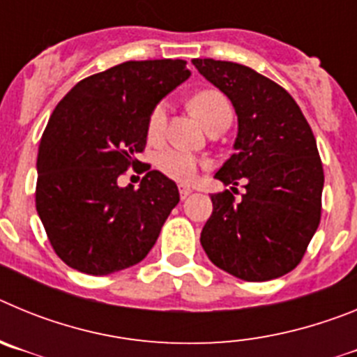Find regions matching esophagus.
Wrapping results in <instances>:
<instances>
[{
  "mask_svg": "<svg viewBox=\"0 0 357 357\" xmlns=\"http://www.w3.org/2000/svg\"><path fill=\"white\" fill-rule=\"evenodd\" d=\"M178 193H181V198L184 200V198H188L191 195V188L185 184H178Z\"/></svg>",
  "mask_w": 357,
  "mask_h": 357,
  "instance_id": "esophagus-1",
  "label": "esophagus"
}]
</instances>
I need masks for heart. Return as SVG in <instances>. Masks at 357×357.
<instances>
[{"mask_svg":"<svg viewBox=\"0 0 357 357\" xmlns=\"http://www.w3.org/2000/svg\"><path fill=\"white\" fill-rule=\"evenodd\" d=\"M191 105H193L195 114L206 127H211L218 119L227 118V116L232 118L229 100L218 91H202L193 98ZM166 121H168V105L162 102L151 110L148 118V137L151 141L162 137ZM155 162L160 173L176 182H191L200 169V160L191 151L181 150V148H166L157 155Z\"/></svg>","mask_w":357,"mask_h":357,"instance_id":"obj_1","label":"heart"}]
</instances>
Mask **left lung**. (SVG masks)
<instances>
[{
    "instance_id": "left-lung-1",
    "label": "left lung",
    "mask_w": 357,
    "mask_h": 357,
    "mask_svg": "<svg viewBox=\"0 0 357 357\" xmlns=\"http://www.w3.org/2000/svg\"><path fill=\"white\" fill-rule=\"evenodd\" d=\"M193 64L238 114L236 151L214 176L225 185L245 182L239 200L229 189L211 197L202 247L238 279L286 275L302 261L320 223L324 168L313 130L291 94L254 69L214 59Z\"/></svg>"
}]
</instances>
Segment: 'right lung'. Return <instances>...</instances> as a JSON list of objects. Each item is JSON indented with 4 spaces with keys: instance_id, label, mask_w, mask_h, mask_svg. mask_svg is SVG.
Wrapping results in <instances>:
<instances>
[{
    "instance_id": "add662e5",
    "label": "right lung",
    "mask_w": 357,
    "mask_h": 357,
    "mask_svg": "<svg viewBox=\"0 0 357 357\" xmlns=\"http://www.w3.org/2000/svg\"><path fill=\"white\" fill-rule=\"evenodd\" d=\"M189 75L181 59L128 61L78 82L55 107L39 144L36 207L68 266L109 275L155 245L178 188L157 169L137 189L118 178L139 162L151 110Z\"/></svg>"
}]
</instances>
